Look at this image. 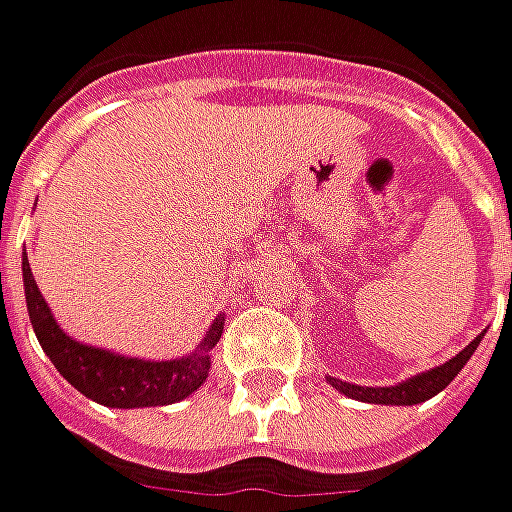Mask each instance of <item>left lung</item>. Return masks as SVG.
<instances>
[{
    "instance_id": "obj_1",
    "label": "left lung",
    "mask_w": 512,
    "mask_h": 512,
    "mask_svg": "<svg viewBox=\"0 0 512 512\" xmlns=\"http://www.w3.org/2000/svg\"><path fill=\"white\" fill-rule=\"evenodd\" d=\"M482 336L485 333H479L474 342L468 344L465 350H460L454 358H448L446 364H440V367H434L429 373H420L415 378H409V381H401V384H395V387H358V384H347V381H339V378H330V384L344 392L347 398H353V401H364V403H392V406H412V403H423L434 398L437 392H443V389L457 378L462 367L468 364V358L474 356V350L482 342Z\"/></svg>"
}]
</instances>
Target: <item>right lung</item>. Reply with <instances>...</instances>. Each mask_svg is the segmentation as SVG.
I'll return each mask as SVG.
<instances>
[{
    "instance_id": "add662e5",
    "label": "right lung",
    "mask_w": 512,
    "mask_h": 512,
    "mask_svg": "<svg viewBox=\"0 0 512 512\" xmlns=\"http://www.w3.org/2000/svg\"><path fill=\"white\" fill-rule=\"evenodd\" d=\"M22 274L27 314L36 330L38 344L50 356L55 370L86 398L103 403V406H114V409L168 406V403L184 401L207 381L212 364L210 350L224 333V316H218L212 322L204 342L198 344L196 353H190V356L173 358V361L117 356V353L89 347V344L75 342L66 336L61 325L52 319L50 308L38 291L27 255H22Z\"/></svg>"
}]
</instances>
